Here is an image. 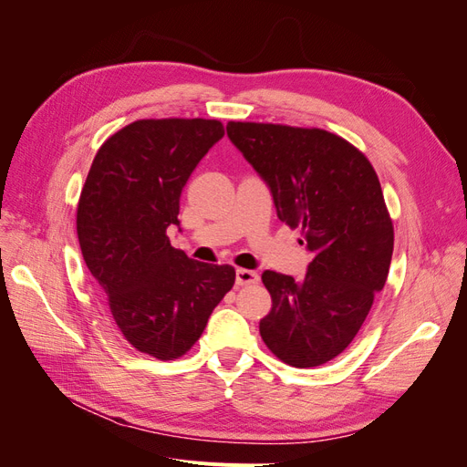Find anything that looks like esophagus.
<instances>
[{"instance_id":"34e87169","label":"esophagus","mask_w":467,"mask_h":467,"mask_svg":"<svg viewBox=\"0 0 467 467\" xmlns=\"http://www.w3.org/2000/svg\"><path fill=\"white\" fill-rule=\"evenodd\" d=\"M235 282H237V286L257 285L259 275L255 271H247V268H237V271H235Z\"/></svg>"}]
</instances>
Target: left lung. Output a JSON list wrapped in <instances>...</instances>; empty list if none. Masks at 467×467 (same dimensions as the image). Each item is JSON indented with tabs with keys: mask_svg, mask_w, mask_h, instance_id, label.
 Masks as SVG:
<instances>
[{
	"mask_svg": "<svg viewBox=\"0 0 467 467\" xmlns=\"http://www.w3.org/2000/svg\"><path fill=\"white\" fill-rule=\"evenodd\" d=\"M225 130L271 189L280 222L314 253L302 280L263 273L273 298L263 341L296 368L321 366L357 337L389 273L393 223L378 175L327 130L234 120Z\"/></svg>",
	"mask_w": 467,
	"mask_h": 467,
	"instance_id": "obj_1",
	"label": "left lung"
}]
</instances>
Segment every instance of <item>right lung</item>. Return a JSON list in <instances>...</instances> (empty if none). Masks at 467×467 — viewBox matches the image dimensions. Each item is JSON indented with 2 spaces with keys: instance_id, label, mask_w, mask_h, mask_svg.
Returning <instances> with one entry per match:
<instances>
[{
  "instance_id": "1",
  "label": "right lung",
  "mask_w": 467,
  "mask_h": 467,
  "mask_svg": "<svg viewBox=\"0 0 467 467\" xmlns=\"http://www.w3.org/2000/svg\"><path fill=\"white\" fill-rule=\"evenodd\" d=\"M222 136L220 120H136L99 148L81 189L83 261L126 341L160 360L199 341L235 282L234 266L189 259L167 237L182 187Z\"/></svg>"
}]
</instances>
